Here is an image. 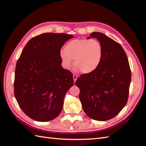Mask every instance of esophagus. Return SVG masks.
I'll list each match as a JSON object with an SVG mask.
<instances>
[{
  "label": "esophagus",
  "mask_w": 146,
  "mask_h": 146,
  "mask_svg": "<svg viewBox=\"0 0 146 146\" xmlns=\"http://www.w3.org/2000/svg\"><path fill=\"white\" fill-rule=\"evenodd\" d=\"M73 78H74V82L76 81V80L77 79V78H78V76L77 75H76V74H74L73 75Z\"/></svg>",
  "instance_id": "34e87169"
}]
</instances>
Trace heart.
Wrapping results in <instances>:
<instances>
[{
  "instance_id": "obj_1",
  "label": "heart",
  "mask_w": 146,
  "mask_h": 146,
  "mask_svg": "<svg viewBox=\"0 0 146 146\" xmlns=\"http://www.w3.org/2000/svg\"><path fill=\"white\" fill-rule=\"evenodd\" d=\"M103 47L96 39H74L66 43L60 52L64 65L69 68L74 65L83 74H90L98 69L102 59Z\"/></svg>"
}]
</instances>
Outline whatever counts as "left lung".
<instances>
[{
	"mask_svg": "<svg viewBox=\"0 0 146 146\" xmlns=\"http://www.w3.org/2000/svg\"><path fill=\"white\" fill-rule=\"evenodd\" d=\"M90 36L96 38L102 46V59L94 72L81 75L76 85L87 116L96 121H107L118 114L127 102L131 70L125 52L118 42L99 32L91 33Z\"/></svg>",
	"mask_w": 146,
	"mask_h": 146,
	"instance_id": "1",
	"label": "left lung"
}]
</instances>
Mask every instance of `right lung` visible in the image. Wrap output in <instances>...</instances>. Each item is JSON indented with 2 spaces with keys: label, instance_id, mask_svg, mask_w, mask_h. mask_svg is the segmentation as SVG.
<instances>
[{
  "label": "right lung",
  "instance_id": "add662e5",
  "mask_svg": "<svg viewBox=\"0 0 146 146\" xmlns=\"http://www.w3.org/2000/svg\"><path fill=\"white\" fill-rule=\"evenodd\" d=\"M73 37L66 33L39 35L27 43L17 60L15 96L24 113L35 121H51L62 110L74 79L72 72L61 65L60 50Z\"/></svg>",
  "mask_w": 146,
  "mask_h": 146
}]
</instances>
